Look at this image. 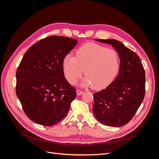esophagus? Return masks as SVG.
Here are the masks:
<instances>
[{
  "instance_id": "1",
  "label": "esophagus",
  "mask_w": 159,
  "mask_h": 159,
  "mask_svg": "<svg viewBox=\"0 0 159 159\" xmlns=\"http://www.w3.org/2000/svg\"><path fill=\"white\" fill-rule=\"evenodd\" d=\"M83 93H84V92H83V91H81V90H80V89H77L76 90V93H77L78 96L82 95Z\"/></svg>"
}]
</instances>
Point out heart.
I'll return each mask as SVG.
<instances>
[{
    "label": "heart",
    "mask_w": 159,
    "mask_h": 159,
    "mask_svg": "<svg viewBox=\"0 0 159 159\" xmlns=\"http://www.w3.org/2000/svg\"><path fill=\"white\" fill-rule=\"evenodd\" d=\"M120 59L116 50L97 43H87L76 50V57L67 55L63 61L66 77L71 84L75 83L85 70L86 76L81 85H92L100 89L113 82L120 70Z\"/></svg>",
    "instance_id": "heart-1"
}]
</instances>
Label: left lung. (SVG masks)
I'll return each instance as SVG.
<instances>
[{"label":"left lung","instance_id":"8db88e82","mask_svg":"<svg viewBox=\"0 0 159 159\" xmlns=\"http://www.w3.org/2000/svg\"><path fill=\"white\" fill-rule=\"evenodd\" d=\"M96 41L112 45L120 59V70L106 89L93 94V113L100 123L122 126L131 120L145 96L146 76L140 58L133 50L116 39Z\"/></svg>","mask_w":159,"mask_h":159}]
</instances>
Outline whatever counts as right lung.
<instances>
[{
	"mask_svg": "<svg viewBox=\"0 0 159 159\" xmlns=\"http://www.w3.org/2000/svg\"><path fill=\"white\" fill-rule=\"evenodd\" d=\"M64 36H49L26 50L16 71V95L35 123L50 126L65 117L76 90L64 77L63 61L77 43Z\"/></svg>",
	"mask_w": 159,
	"mask_h": 159,
	"instance_id": "right-lung-1",
	"label": "right lung"
}]
</instances>
